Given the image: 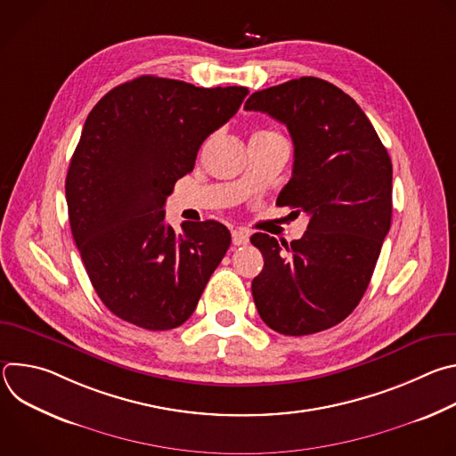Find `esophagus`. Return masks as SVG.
<instances>
[{
	"label": "esophagus",
	"mask_w": 456,
	"mask_h": 456,
	"mask_svg": "<svg viewBox=\"0 0 456 456\" xmlns=\"http://www.w3.org/2000/svg\"><path fill=\"white\" fill-rule=\"evenodd\" d=\"M248 231H245V229H234L232 231V243L234 245H245V243H248Z\"/></svg>",
	"instance_id": "obj_1"
}]
</instances>
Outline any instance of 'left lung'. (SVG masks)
<instances>
[{"label": "left lung", "mask_w": 456, "mask_h": 456, "mask_svg": "<svg viewBox=\"0 0 456 456\" xmlns=\"http://www.w3.org/2000/svg\"><path fill=\"white\" fill-rule=\"evenodd\" d=\"M245 110L287 126L294 167L278 204L310 218L290 243L250 236L265 259L252 280L257 314L283 336L332 329L364 296L392 225V160L359 104L329 81L254 92Z\"/></svg>", "instance_id": "obj_1"}]
</instances>
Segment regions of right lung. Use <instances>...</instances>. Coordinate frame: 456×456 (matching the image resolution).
I'll list each match as a JSON object with an SVG mask.
<instances>
[{
	"label": "right lung",
	"mask_w": 456,
	"mask_h": 456,
	"mask_svg": "<svg viewBox=\"0 0 456 456\" xmlns=\"http://www.w3.org/2000/svg\"><path fill=\"white\" fill-rule=\"evenodd\" d=\"M247 94L141 76L90 111L64 189L88 278L117 317L171 330L197 308L231 232L215 220L183 222L175 232L164 204Z\"/></svg>",
	"instance_id": "right-lung-1"
}]
</instances>
